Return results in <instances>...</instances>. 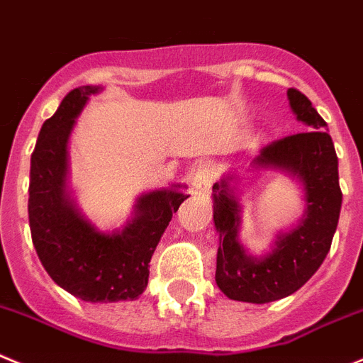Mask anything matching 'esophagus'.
<instances>
[{"mask_svg":"<svg viewBox=\"0 0 363 363\" xmlns=\"http://www.w3.org/2000/svg\"><path fill=\"white\" fill-rule=\"evenodd\" d=\"M213 179V165L208 162H203L194 172V178H192V185H194V191L198 194H206L212 185Z\"/></svg>","mask_w":363,"mask_h":363,"instance_id":"1","label":"esophagus"}]
</instances>
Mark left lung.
<instances>
[{
    "mask_svg": "<svg viewBox=\"0 0 363 363\" xmlns=\"http://www.w3.org/2000/svg\"><path fill=\"white\" fill-rule=\"evenodd\" d=\"M287 98L308 132L264 147L246 171H278L299 182L305 213L298 224L278 233L264 255H251L239 235L244 213L237 194L240 176L228 172L213 184V224L219 233L216 283L235 301L264 305L299 291L326 258L339 224V160L326 121L296 89H289Z\"/></svg>",
    "mask_w": 363,
    "mask_h": 363,
    "instance_id": "8db88e82",
    "label": "left lung"
}]
</instances>
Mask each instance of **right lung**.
Returning a JSON list of instances; mask_svg holds the SVG:
<instances>
[{
  "mask_svg": "<svg viewBox=\"0 0 363 363\" xmlns=\"http://www.w3.org/2000/svg\"><path fill=\"white\" fill-rule=\"evenodd\" d=\"M103 87L74 89L40 128L30 167L28 217L40 264L58 287L89 303L133 301L147 287L150 262L187 185L144 192L116 230H99L69 187V139L76 117Z\"/></svg>",
  "mask_w": 363,
  "mask_h": 363,
  "instance_id": "add662e5",
  "label": "right lung"
}]
</instances>
